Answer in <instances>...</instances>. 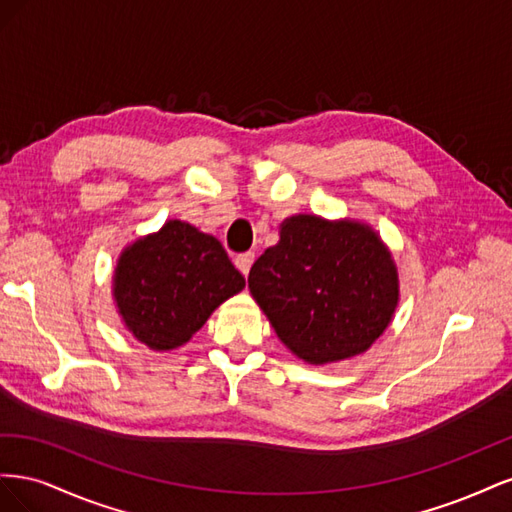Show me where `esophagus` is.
Masks as SVG:
<instances>
[{
    "label": "esophagus",
    "mask_w": 512,
    "mask_h": 512,
    "mask_svg": "<svg viewBox=\"0 0 512 512\" xmlns=\"http://www.w3.org/2000/svg\"><path fill=\"white\" fill-rule=\"evenodd\" d=\"M254 252H245V254H239L237 258H235V265H237V269L247 277L250 275V269H252V265H254Z\"/></svg>",
    "instance_id": "obj_1"
}]
</instances>
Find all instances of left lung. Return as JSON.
<instances>
[{
	"label": "left lung",
	"instance_id": "left-lung-1",
	"mask_svg": "<svg viewBox=\"0 0 512 512\" xmlns=\"http://www.w3.org/2000/svg\"><path fill=\"white\" fill-rule=\"evenodd\" d=\"M247 284L277 337L314 365L365 352L399 299L393 258L376 232L316 215L286 220Z\"/></svg>",
	"mask_w": 512,
	"mask_h": 512
}]
</instances>
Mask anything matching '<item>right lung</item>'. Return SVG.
Instances as JSON below:
<instances>
[{
  "instance_id": "1",
  "label": "right lung",
  "mask_w": 512,
  "mask_h": 512,
  "mask_svg": "<svg viewBox=\"0 0 512 512\" xmlns=\"http://www.w3.org/2000/svg\"><path fill=\"white\" fill-rule=\"evenodd\" d=\"M243 286L222 243L179 220L128 247L113 280L123 322L153 350L183 346Z\"/></svg>"
}]
</instances>
